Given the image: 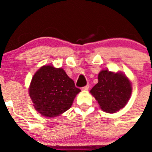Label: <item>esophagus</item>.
<instances>
[{
    "instance_id": "esophagus-1",
    "label": "esophagus",
    "mask_w": 152,
    "mask_h": 152,
    "mask_svg": "<svg viewBox=\"0 0 152 152\" xmlns=\"http://www.w3.org/2000/svg\"><path fill=\"white\" fill-rule=\"evenodd\" d=\"M89 84H88V85H86V86H84V87H83L82 88V90L83 91H88V89H89Z\"/></svg>"
}]
</instances>
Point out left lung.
<instances>
[{"label": "left lung", "instance_id": "left-lung-1", "mask_svg": "<svg viewBox=\"0 0 152 152\" xmlns=\"http://www.w3.org/2000/svg\"><path fill=\"white\" fill-rule=\"evenodd\" d=\"M91 93L103 111L112 113L123 108L129 100L131 83L124 75L103 70Z\"/></svg>", "mask_w": 152, "mask_h": 152}]
</instances>
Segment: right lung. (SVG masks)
I'll return each instance as SVG.
<instances>
[{"label":"right lung","mask_w":152,"mask_h":152,"mask_svg":"<svg viewBox=\"0 0 152 152\" xmlns=\"http://www.w3.org/2000/svg\"><path fill=\"white\" fill-rule=\"evenodd\" d=\"M80 90L62 68L45 65L33 76L29 96L35 109L45 117H54L72 107Z\"/></svg>","instance_id":"obj_1"}]
</instances>
